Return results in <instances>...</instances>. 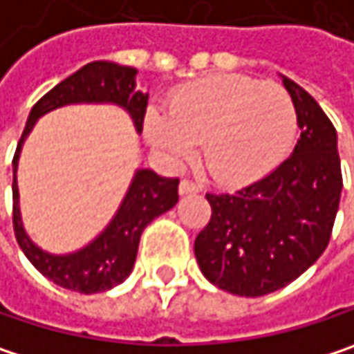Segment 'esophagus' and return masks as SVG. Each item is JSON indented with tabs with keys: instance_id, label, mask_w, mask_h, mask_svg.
I'll return each instance as SVG.
<instances>
[{
	"instance_id": "esophagus-1",
	"label": "esophagus",
	"mask_w": 354,
	"mask_h": 354,
	"mask_svg": "<svg viewBox=\"0 0 354 354\" xmlns=\"http://www.w3.org/2000/svg\"><path fill=\"white\" fill-rule=\"evenodd\" d=\"M178 190H180V194H196V192L201 190V186H198L196 182H192V180L184 178V180L180 182Z\"/></svg>"
}]
</instances>
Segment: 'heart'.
Listing matches in <instances>:
<instances>
[{"label": "heart", "mask_w": 354, "mask_h": 354, "mask_svg": "<svg viewBox=\"0 0 354 354\" xmlns=\"http://www.w3.org/2000/svg\"><path fill=\"white\" fill-rule=\"evenodd\" d=\"M298 113L290 93L245 75L188 82L168 99V115L149 111L145 133L182 162L203 142L205 168L216 182L247 184L270 174L290 153Z\"/></svg>", "instance_id": "b5f03b06"}]
</instances>
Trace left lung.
Returning <instances> with one entry per match:
<instances>
[{
  "label": "left lung",
  "instance_id": "obj_1",
  "mask_svg": "<svg viewBox=\"0 0 354 354\" xmlns=\"http://www.w3.org/2000/svg\"><path fill=\"white\" fill-rule=\"evenodd\" d=\"M281 81L302 131L294 153L233 194L209 192L210 221L194 241L210 283L245 298L300 277L328 247L340 203L337 129L300 84Z\"/></svg>",
  "mask_w": 354,
  "mask_h": 354
}]
</instances>
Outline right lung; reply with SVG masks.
Listing matches in <instances>:
<instances>
[{
    "label": "right lung",
    "instance_id": "add662e5",
    "mask_svg": "<svg viewBox=\"0 0 354 354\" xmlns=\"http://www.w3.org/2000/svg\"><path fill=\"white\" fill-rule=\"evenodd\" d=\"M136 73L138 71L131 66H119L103 60L84 64L81 71H77L75 75L50 88L32 107L14 153V233L17 243L24 255L30 259V263L44 277L73 292H105L121 283L131 273L144 229L156 216L176 205L180 180L158 176L151 170H140L111 225L95 241L73 255H48L28 239L19 223L16 184L19 147L40 115L68 103H117L129 111L138 131H142L147 109V95L133 91Z\"/></svg>",
    "mask_w": 354,
    "mask_h": 354
}]
</instances>
